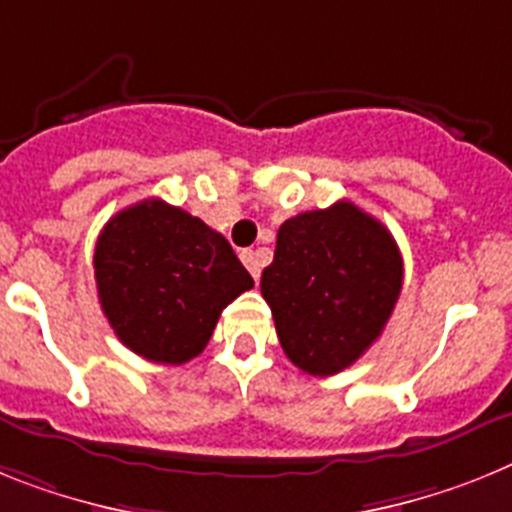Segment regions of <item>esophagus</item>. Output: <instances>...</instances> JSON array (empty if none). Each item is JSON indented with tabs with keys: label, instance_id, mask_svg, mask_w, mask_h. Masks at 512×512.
I'll list each match as a JSON object with an SVG mask.
<instances>
[{
	"label": "esophagus",
	"instance_id": "34e87169",
	"mask_svg": "<svg viewBox=\"0 0 512 512\" xmlns=\"http://www.w3.org/2000/svg\"><path fill=\"white\" fill-rule=\"evenodd\" d=\"M239 257H242L244 268L250 270L252 278H255V281H257V278H260V265H262L260 257H257V252H255V250H244Z\"/></svg>",
	"mask_w": 512,
	"mask_h": 512
}]
</instances>
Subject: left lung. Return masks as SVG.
I'll return each instance as SVG.
<instances>
[{"instance_id": "left-lung-1", "label": "left lung", "mask_w": 512, "mask_h": 512, "mask_svg": "<svg viewBox=\"0 0 512 512\" xmlns=\"http://www.w3.org/2000/svg\"><path fill=\"white\" fill-rule=\"evenodd\" d=\"M402 278V255L389 229L350 201H337L278 229L260 291L293 366L332 376L379 340Z\"/></svg>"}]
</instances>
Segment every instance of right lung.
<instances>
[{
  "label": "right lung",
  "mask_w": 512,
  "mask_h": 512,
  "mask_svg": "<svg viewBox=\"0 0 512 512\" xmlns=\"http://www.w3.org/2000/svg\"><path fill=\"white\" fill-rule=\"evenodd\" d=\"M95 281L118 340L164 366L201 355L221 311L255 286L219 231L159 198L123 208L105 224Z\"/></svg>",
  "instance_id": "right-lung-1"
}]
</instances>
